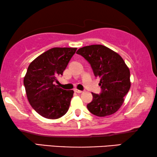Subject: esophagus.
Segmentation results:
<instances>
[{
	"label": "esophagus",
	"instance_id": "34e87169",
	"mask_svg": "<svg viewBox=\"0 0 157 157\" xmlns=\"http://www.w3.org/2000/svg\"><path fill=\"white\" fill-rule=\"evenodd\" d=\"M74 91L75 92H76V93H78V94H81V93H82V91H81V90H78V89H74Z\"/></svg>",
	"mask_w": 157,
	"mask_h": 157
}]
</instances>
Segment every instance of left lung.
Instances as JSON below:
<instances>
[{
  "mask_svg": "<svg viewBox=\"0 0 157 157\" xmlns=\"http://www.w3.org/2000/svg\"><path fill=\"white\" fill-rule=\"evenodd\" d=\"M76 53L89 61L95 76L100 78L101 93H92L93 101L87 105L89 111L101 117L116 113L129 91V68L121 56L103 45L82 47Z\"/></svg>",
  "mask_w": 157,
  "mask_h": 157,
  "instance_id": "8db88e82",
  "label": "left lung"
}]
</instances>
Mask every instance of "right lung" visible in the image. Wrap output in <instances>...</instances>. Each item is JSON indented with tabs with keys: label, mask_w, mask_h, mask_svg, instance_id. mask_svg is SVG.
<instances>
[{
	"label": "right lung",
	"mask_w": 157,
	"mask_h": 157,
	"mask_svg": "<svg viewBox=\"0 0 157 157\" xmlns=\"http://www.w3.org/2000/svg\"><path fill=\"white\" fill-rule=\"evenodd\" d=\"M76 48H53L43 53L30 63L23 79L28 100L43 117L56 119L65 115L74 95L55 83L63 75Z\"/></svg>",
	"instance_id": "add662e5"
}]
</instances>
